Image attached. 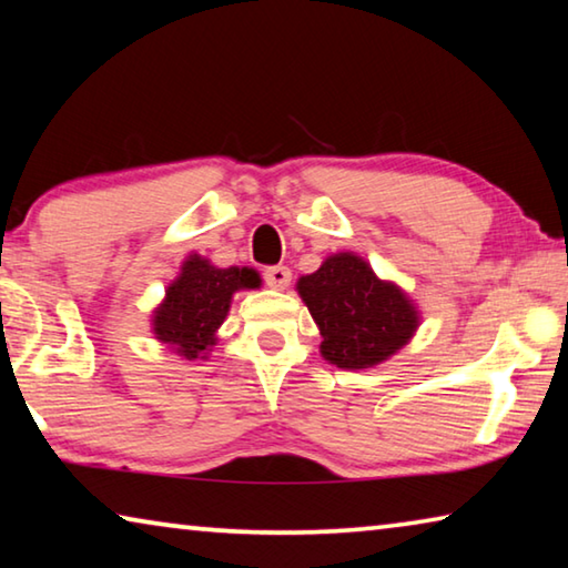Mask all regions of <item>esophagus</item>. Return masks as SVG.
<instances>
[{
	"label": "esophagus",
	"instance_id": "34e87169",
	"mask_svg": "<svg viewBox=\"0 0 568 568\" xmlns=\"http://www.w3.org/2000/svg\"><path fill=\"white\" fill-rule=\"evenodd\" d=\"M291 277H293V273L287 271L285 265H273L265 271V283L271 285L273 291H285V287L291 285Z\"/></svg>",
	"mask_w": 568,
	"mask_h": 568
}]
</instances>
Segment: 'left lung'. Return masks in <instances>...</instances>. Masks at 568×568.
<instances>
[{
  "mask_svg": "<svg viewBox=\"0 0 568 568\" xmlns=\"http://www.w3.org/2000/svg\"><path fill=\"white\" fill-rule=\"evenodd\" d=\"M323 335L321 355L345 371L373 368L416 335L420 313L408 293L383 281L355 253H335L295 285Z\"/></svg>",
  "mask_w": 568,
  "mask_h": 568,
  "instance_id": "obj_1",
  "label": "left lung"
}]
</instances>
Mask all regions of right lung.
Returning a JSON list of instances; mask_svg holds the SVG:
<instances>
[{
    "instance_id": "obj_1",
    "label": "right lung",
    "mask_w": 568,
    "mask_h": 568,
    "mask_svg": "<svg viewBox=\"0 0 568 568\" xmlns=\"http://www.w3.org/2000/svg\"><path fill=\"white\" fill-rule=\"evenodd\" d=\"M253 267H217L192 253L180 275L168 285L162 303L152 311V333L185 361H205L217 343V331L230 313L233 295L261 287Z\"/></svg>"
}]
</instances>
